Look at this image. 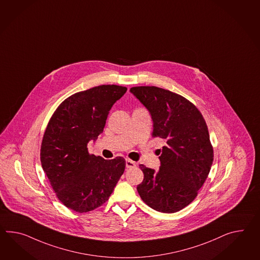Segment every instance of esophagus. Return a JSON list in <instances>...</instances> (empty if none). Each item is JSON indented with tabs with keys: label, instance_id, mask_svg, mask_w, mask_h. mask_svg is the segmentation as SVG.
Masks as SVG:
<instances>
[{
	"label": "esophagus",
	"instance_id": "obj_1",
	"mask_svg": "<svg viewBox=\"0 0 260 260\" xmlns=\"http://www.w3.org/2000/svg\"><path fill=\"white\" fill-rule=\"evenodd\" d=\"M136 166V164L133 161L132 159H126V167L127 168H133V167H135Z\"/></svg>",
	"mask_w": 260,
	"mask_h": 260
}]
</instances>
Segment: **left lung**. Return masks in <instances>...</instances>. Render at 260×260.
<instances>
[{
	"mask_svg": "<svg viewBox=\"0 0 260 260\" xmlns=\"http://www.w3.org/2000/svg\"><path fill=\"white\" fill-rule=\"evenodd\" d=\"M151 114L152 137L165 141L158 171L140 165L144 180L137 186L142 200L153 209L174 213L197 197L209 176L213 147L197 106L182 95L157 86L129 90Z\"/></svg>",
	"mask_w": 260,
	"mask_h": 260,
	"instance_id": "8db88e82",
	"label": "left lung"
}]
</instances>
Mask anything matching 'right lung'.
Segmentation results:
<instances>
[{"instance_id":"right-lung-1","label":"right lung","mask_w":260,"mask_h":260,"mask_svg":"<svg viewBox=\"0 0 260 260\" xmlns=\"http://www.w3.org/2000/svg\"><path fill=\"white\" fill-rule=\"evenodd\" d=\"M127 87L102 84L66 99L51 115L41 143L40 160L59 201L79 213L99 208L123 175L122 157L104 159L87 144L103 132L108 114Z\"/></svg>"}]
</instances>
